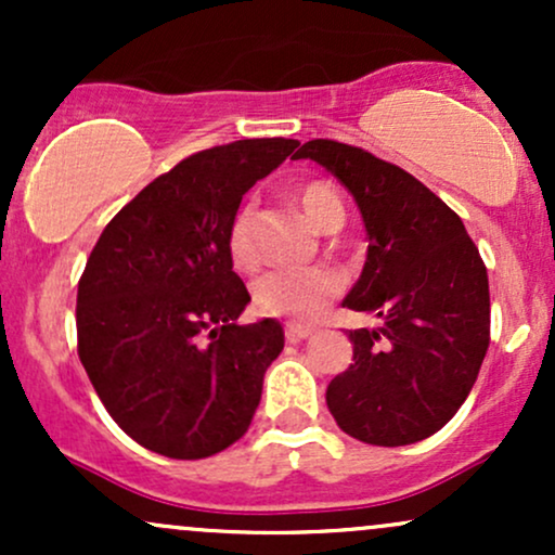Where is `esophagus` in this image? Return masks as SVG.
<instances>
[{"instance_id":"1","label":"esophagus","mask_w":555,"mask_h":555,"mask_svg":"<svg viewBox=\"0 0 555 555\" xmlns=\"http://www.w3.org/2000/svg\"><path fill=\"white\" fill-rule=\"evenodd\" d=\"M310 334H313V328L299 326V323H286V326H284L286 341H302V339H308Z\"/></svg>"}]
</instances>
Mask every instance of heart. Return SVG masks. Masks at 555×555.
<instances>
[{
	"instance_id": "heart-1",
	"label": "heart",
	"mask_w": 555,
	"mask_h": 555,
	"mask_svg": "<svg viewBox=\"0 0 555 555\" xmlns=\"http://www.w3.org/2000/svg\"><path fill=\"white\" fill-rule=\"evenodd\" d=\"M292 195H295L297 208L305 219L321 232H336L347 219L339 190L328 180L299 182ZM253 216H256V206L250 201L240 203L227 227V256L234 271L240 273L253 271L258 263L256 245H253ZM341 289L344 276L328 266L302 271H271L253 286V310L263 318L313 323L341 295Z\"/></svg>"
}]
</instances>
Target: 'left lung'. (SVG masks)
Wrapping results in <instances>:
<instances>
[{"mask_svg": "<svg viewBox=\"0 0 555 555\" xmlns=\"http://www.w3.org/2000/svg\"><path fill=\"white\" fill-rule=\"evenodd\" d=\"M295 158L323 164L352 193L371 245L344 308L384 318L349 331L352 365L326 388L331 415L362 443L423 441L456 415L486 360V263L460 216L397 164L328 138Z\"/></svg>", "mask_w": 555, "mask_h": 555, "instance_id": "obj_1", "label": "left lung"}]
</instances>
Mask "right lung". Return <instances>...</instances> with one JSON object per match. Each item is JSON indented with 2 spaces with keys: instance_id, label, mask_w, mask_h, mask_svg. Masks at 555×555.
Instances as JSON below:
<instances>
[{
  "instance_id": "add662e5",
  "label": "right lung",
  "mask_w": 555,
  "mask_h": 555,
  "mask_svg": "<svg viewBox=\"0 0 555 555\" xmlns=\"http://www.w3.org/2000/svg\"><path fill=\"white\" fill-rule=\"evenodd\" d=\"M297 140L197 151L106 224L78 282V358L114 423L169 460H206L250 428L284 349L276 321L237 326L250 302L227 256L242 195Z\"/></svg>"
}]
</instances>
